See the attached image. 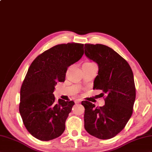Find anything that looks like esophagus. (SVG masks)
<instances>
[{
  "instance_id": "obj_1",
  "label": "esophagus",
  "mask_w": 152,
  "mask_h": 152,
  "mask_svg": "<svg viewBox=\"0 0 152 152\" xmlns=\"http://www.w3.org/2000/svg\"><path fill=\"white\" fill-rule=\"evenodd\" d=\"M81 102V100L80 99H77L75 101V103H80Z\"/></svg>"
}]
</instances>
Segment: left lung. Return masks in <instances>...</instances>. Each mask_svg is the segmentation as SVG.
Wrapping results in <instances>:
<instances>
[{"instance_id":"8db88e82","label":"left lung","mask_w":152,"mask_h":152,"mask_svg":"<svg viewBox=\"0 0 152 152\" xmlns=\"http://www.w3.org/2000/svg\"><path fill=\"white\" fill-rule=\"evenodd\" d=\"M84 53L99 66L94 89L101 90L102 97L105 95L103 106L81 102L85 108L84 128L98 139L113 138L124 129L133 113L136 96L134 74L128 62L108 46L85 44Z\"/></svg>"}]
</instances>
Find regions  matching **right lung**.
Here are the masks:
<instances>
[{
    "label": "right lung",
    "instance_id": "1",
    "mask_svg": "<svg viewBox=\"0 0 152 152\" xmlns=\"http://www.w3.org/2000/svg\"><path fill=\"white\" fill-rule=\"evenodd\" d=\"M84 54V44H61L44 51L32 62L22 84L19 112L27 130L34 137L47 141L61 136L75 102L59 99L53 91L64 82L69 66Z\"/></svg>",
    "mask_w": 152,
    "mask_h": 152
}]
</instances>
